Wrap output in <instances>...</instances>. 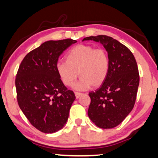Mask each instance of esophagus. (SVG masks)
I'll list each match as a JSON object with an SVG mask.
<instances>
[{"label":"esophagus","mask_w":158,"mask_h":158,"mask_svg":"<svg viewBox=\"0 0 158 158\" xmlns=\"http://www.w3.org/2000/svg\"><path fill=\"white\" fill-rule=\"evenodd\" d=\"M75 97H76V99H78V98L82 95V94L79 93V92H75Z\"/></svg>","instance_id":"obj_1"}]
</instances>
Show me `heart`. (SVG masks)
<instances>
[{
    "mask_svg": "<svg viewBox=\"0 0 158 158\" xmlns=\"http://www.w3.org/2000/svg\"><path fill=\"white\" fill-rule=\"evenodd\" d=\"M56 69L67 86L74 84L79 74L81 78L75 84V89L83 91L91 85L98 87L104 83L109 73V55L103 48L77 45L67 53L66 61L56 64Z\"/></svg>",
    "mask_w": 158,
    "mask_h": 158,
    "instance_id": "heart-1",
    "label": "heart"
}]
</instances>
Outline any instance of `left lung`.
Masks as SVG:
<instances>
[{"label": "left lung", "instance_id": "left-lung-1", "mask_svg": "<svg viewBox=\"0 0 158 158\" xmlns=\"http://www.w3.org/2000/svg\"><path fill=\"white\" fill-rule=\"evenodd\" d=\"M84 40L99 42L110 58L109 73L91 98L88 115L101 128H112L121 123L134 108L139 84V74L132 52L121 43L106 35L90 36Z\"/></svg>", "mask_w": 158, "mask_h": 158}]
</instances>
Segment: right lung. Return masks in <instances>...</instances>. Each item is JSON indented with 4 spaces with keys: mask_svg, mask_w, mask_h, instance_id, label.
Instances as JSON below:
<instances>
[{
    "mask_svg": "<svg viewBox=\"0 0 158 158\" xmlns=\"http://www.w3.org/2000/svg\"><path fill=\"white\" fill-rule=\"evenodd\" d=\"M77 41L48 40L28 53L19 65L15 85L20 109L40 131L52 134L66 124L75 99L56 69L59 57Z\"/></svg>",
    "mask_w": 158,
    "mask_h": 158,
    "instance_id": "add662e5",
    "label": "right lung"
}]
</instances>
